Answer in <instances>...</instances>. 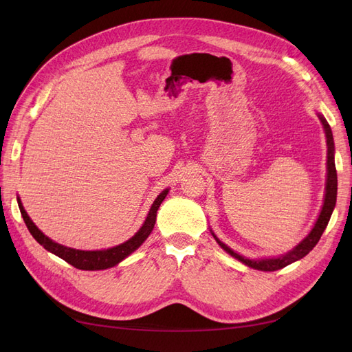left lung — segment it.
<instances>
[{
    "label": "left lung",
    "instance_id": "obj_1",
    "mask_svg": "<svg viewBox=\"0 0 352 352\" xmlns=\"http://www.w3.org/2000/svg\"><path fill=\"white\" fill-rule=\"evenodd\" d=\"M320 117V120L324 126V133L327 138V180H326V195H324V204L322 208L320 216H318L316 225L313 228V230L310 232V235H308L300 245H296V247L289 251L287 254L282 255L279 258H269V260H248L242 257V255L236 254L235 251H232L228 245H225L223 242H220L214 233H212V236L217 241V243L220 247L225 250L226 252H229L232 257L238 258L239 261H242L243 264H247L248 267L252 269H257V270H263V272H274V270H279L286 267V265H289L291 263L300 260L305 255L310 252L314 247L316 243L320 241L323 232L327 226V223L330 220V216H332V211L335 208L336 204V192H338V176H336V167H335V145H333V136H332V131H330V126L326 122V119L323 116H318Z\"/></svg>",
    "mask_w": 352,
    "mask_h": 352
}]
</instances>
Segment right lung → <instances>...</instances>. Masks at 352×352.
I'll return each instance as SVG.
<instances>
[{"label":"right lung","instance_id":"add662e5","mask_svg":"<svg viewBox=\"0 0 352 352\" xmlns=\"http://www.w3.org/2000/svg\"><path fill=\"white\" fill-rule=\"evenodd\" d=\"M167 192H168V189L163 190V192L155 198L150 212H148L145 223L142 225V228L135 233V236H132L129 241H126L124 243H120L114 248L104 250V251H80V250H73V248L63 247V245L47 238L44 233H42L34 225V221L29 219L28 212L25 211L22 202H20V201H19V208H20V212H22V217L26 223L30 235L34 236L45 250H48L52 254H56L57 257L67 261L69 264H72L73 267H76V269H80V270H104V269L113 267V265H116L117 263H120L122 260H124L127 255L132 254L135 250L140 248L142 242L148 236H150V233L153 232L154 225H155L157 210H158L160 204H162V202L164 201Z\"/></svg>","mask_w":352,"mask_h":352}]
</instances>
